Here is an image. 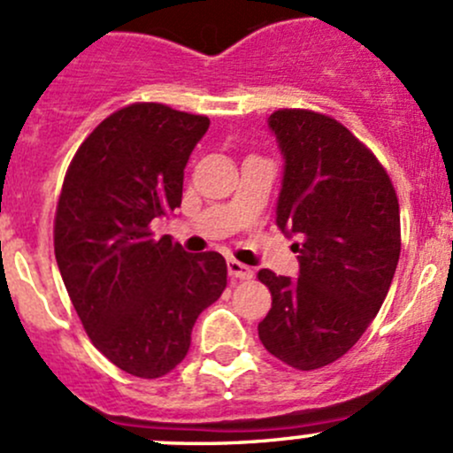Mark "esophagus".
<instances>
[{"label":"esophagus","instance_id":"1","mask_svg":"<svg viewBox=\"0 0 453 453\" xmlns=\"http://www.w3.org/2000/svg\"><path fill=\"white\" fill-rule=\"evenodd\" d=\"M227 273H230L232 278H236V280H250V278L254 276L252 267H248V265L239 263V260L234 258L227 260Z\"/></svg>","mask_w":453,"mask_h":453}]
</instances>
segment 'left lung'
Returning a JSON list of instances; mask_svg holds the SVG:
<instances>
[{
  "mask_svg": "<svg viewBox=\"0 0 453 453\" xmlns=\"http://www.w3.org/2000/svg\"><path fill=\"white\" fill-rule=\"evenodd\" d=\"M285 166L276 226L298 236V278L260 269L272 309L265 349L298 370L349 353L381 309L401 252L399 201L379 159L344 125L304 109L267 120Z\"/></svg>",
  "mask_w": 453,
  "mask_h": 453,
  "instance_id": "8db88e82",
  "label": "left lung"
}]
</instances>
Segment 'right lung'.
<instances>
[{"mask_svg":"<svg viewBox=\"0 0 453 453\" xmlns=\"http://www.w3.org/2000/svg\"><path fill=\"white\" fill-rule=\"evenodd\" d=\"M208 127L166 104H129L91 131L63 181L58 272L96 349L134 377L171 372L227 285L221 254H188L149 227L181 205L184 168Z\"/></svg>","mask_w":453,"mask_h":453,"instance_id":"1","label":"right lung"}]
</instances>
